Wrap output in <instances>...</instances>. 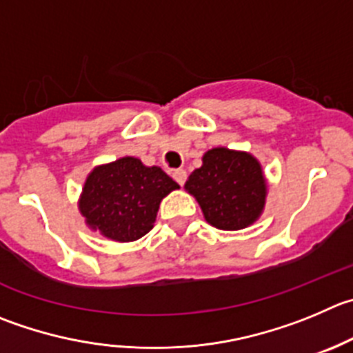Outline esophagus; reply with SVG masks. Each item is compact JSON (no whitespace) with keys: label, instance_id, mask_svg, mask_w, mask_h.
<instances>
[{"label":"esophagus","instance_id":"1","mask_svg":"<svg viewBox=\"0 0 353 353\" xmlns=\"http://www.w3.org/2000/svg\"><path fill=\"white\" fill-rule=\"evenodd\" d=\"M173 179L179 182V185H183V183H185V180H187V171L182 170V168H180V170H174L173 171Z\"/></svg>","mask_w":353,"mask_h":353}]
</instances>
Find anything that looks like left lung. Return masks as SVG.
Returning <instances> with one entry per match:
<instances>
[{
    "mask_svg": "<svg viewBox=\"0 0 353 353\" xmlns=\"http://www.w3.org/2000/svg\"><path fill=\"white\" fill-rule=\"evenodd\" d=\"M203 210L208 223L221 230H239L260 216L265 204L263 174L260 163L246 152L211 149L203 166L185 183Z\"/></svg>",
    "mask_w": 353,
    "mask_h": 353,
    "instance_id": "1",
    "label": "left lung"
}]
</instances>
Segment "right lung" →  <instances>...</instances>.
Here are the masks:
<instances>
[{
  "label": "right lung",
  "instance_id": "1",
  "mask_svg": "<svg viewBox=\"0 0 353 353\" xmlns=\"http://www.w3.org/2000/svg\"><path fill=\"white\" fill-rule=\"evenodd\" d=\"M174 189L179 183L161 168L143 166L137 157H121L90 173L79 208L92 229L130 243L152 229L161 199Z\"/></svg>",
  "mask_w": 353,
  "mask_h": 353
}]
</instances>
